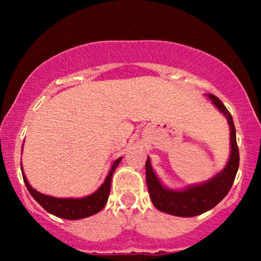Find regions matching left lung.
<instances>
[{
  "mask_svg": "<svg viewBox=\"0 0 261 261\" xmlns=\"http://www.w3.org/2000/svg\"><path fill=\"white\" fill-rule=\"evenodd\" d=\"M212 99L213 105L226 116L230 128V156L224 169L213 177L212 179L198 185H192L183 190H171L160 183L159 178L152 169L151 160L146 162V183L149 197L153 205L160 212L173 216L192 217L213 209L222 201L229 192L234 183L239 169V148L237 145V132L233 122V117L216 96L206 95Z\"/></svg>",
  "mask_w": 261,
  "mask_h": 261,
  "instance_id": "obj_1",
  "label": "left lung"
}]
</instances>
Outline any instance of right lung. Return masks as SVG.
Listing matches in <instances>:
<instances>
[{
  "label": "right lung",
  "instance_id": "1",
  "mask_svg": "<svg viewBox=\"0 0 261 261\" xmlns=\"http://www.w3.org/2000/svg\"><path fill=\"white\" fill-rule=\"evenodd\" d=\"M121 159H116L113 163L112 167H110L108 176L106 177L105 181H103L101 187L96 190L94 194L85 196L82 198H57L52 197V196H47L41 194L37 190H34L28 183L26 176H24L22 166H21V171H22L23 181L35 201L44 208L46 212H48L52 215L62 217V219L66 220H80L84 219V217H89L91 215H95L96 213L101 212L105 208L107 201H108L109 192H110V184H112V177L115 169L119 165Z\"/></svg>",
  "mask_w": 261,
  "mask_h": 261
}]
</instances>
